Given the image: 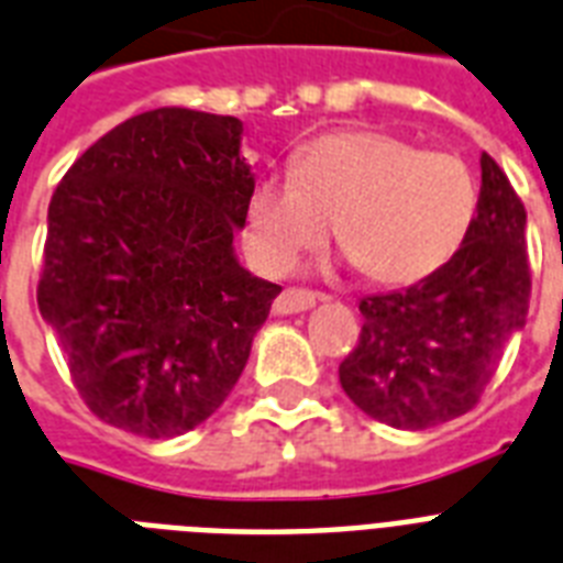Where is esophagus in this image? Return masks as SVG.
<instances>
[{"label": "esophagus", "mask_w": 563, "mask_h": 563, "mask_svg": "<svg viewBox=\"0 0 563 563\" xmlns=\"http://www.w3.org/2000/svg\"><path fill=\"white\" fill-rule=\"evenodd\" d=\"M318 291H309V289H283L280 297L274 300V312L277 314H295V312H306V309H312L318 303Z\"/></svg>", "instance_id": "obj_1"}]
</instances>
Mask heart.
Listing matches in <instances>:
<instances>
[{
    "instance_id": "b5f03b06",
    "label": "heart",
    "mask_w": 563,
    "mask_h": 563,
    "mask_svg": "<svg viewBox=\"0 0 563 563\" xmlns=\"http://www.w3.org/2000/svg\"><path fill=\"white\" fill-rule=\"evenodd\" d=\"M474 173L376 130L329 132L306 144L295 176H266L245 205V251L263 274H286L306 251L335 240L367 280L405 286L433 274L477 217Z\"/></svg>"
}]
</instances>
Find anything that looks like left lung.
Instances as JSON below:
<instances>
[{
  "label": "left lung",
  "instance_id": "1",
  "mask_svg": "<svg viewBox=\"0 0 563 563\" xmlns=\"http://www.w3.org/2000/svg\"><path fill=\"white\" fill-rule=\"evenodd\" d=\"M477 217L456 254L405 291L361 297L358 344L338 378L361 410L405 431L468 413L527 323V208L488 153Z\"/></svg>",
  "mask_w": 563,
  "mask_h": 563
}]
</instances>
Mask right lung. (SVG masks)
Here are the masks:
<instances>
[{
    "label": "right lung",
    "mask_w": 563,
    "mask_h": 563,
    "mask_svg": "<svg viewBox=\"0 0 563 563\" xmlns=\"http://www.w3.org/2000/svg\"><path fill=\"white\" fill-rule=\"evenodd\" d=\"M231 115L162 107L118 123L48 205L36 303L86 408L147 440L234 390L277 283L234 257L254 176Z\"/></svg>",
    "instance_id": "right-lung-1"
}]
</instances>
